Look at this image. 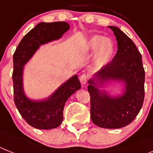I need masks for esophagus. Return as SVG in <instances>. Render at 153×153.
I'll list each match as a JSON object with an SVG mask.
<instances>
[{"label":"esophagus","mask_w":153,"mask_h":153,"mask_svg":"<svg viewBox=\"0 0 153 153\" xmlns=\"http://www.w3.org/2000/svg\"><path fill=\"white\" fill-rule=\"evenodd\" d=\"M79 80H80V82L82 84L85 85L87 83V81H88V77L85 74H82L79 78Z\"/></svg>","instance_id":"1"}]
</instances>
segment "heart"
<instances>
[{"mask_svg":"<svg viewBox=\"0 0 153 153\" xmlns=\"http://www.w3.org/2000/svg\"><path fill=\"white\" fill-rule=\"evenodd\" d=\"M87 52L95 51L93 64L96 68L101 69L112 61L115 54V44L109 38L102 36H93L88 39L85 45Z\"/></svg>","mask_w":153,"mask_h":153,"instance_id":"1","label":"heart"}]
</instances>
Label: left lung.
Returning <instances> with one entry per match:
<instances>
[{"mask_svg": "<svg viewBox=\"0 0 153 153\" xmlns=\"http://www.w3.org/2000/svg\"><path fill=\"white\" fill-rule=\"evenodd\" d=\"M117 41V52L108 65L88 80L91 119L98 127L120 128L134 120L145 97V70L142 55L133 41L119 28L108 26ZM109 81L123 82L122 95L112 97L100 90Z\"/></svg>", "mask_w": 153, "mask_h": 153, "instance_id": "obj_1", "label": "left lung"}]
</instances>
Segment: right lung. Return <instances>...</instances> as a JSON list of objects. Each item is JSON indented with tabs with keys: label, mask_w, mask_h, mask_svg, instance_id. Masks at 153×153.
Segmentation results:
<instances>
[{
	"label": "right lung",
	"mask_w": 153,
	"mask_h": 153,
	"mask_svg": "<svg viewBox=\"0 0 153 153\" xmlns=\"http://www.w3.org/2000/svg\"><path fill=\"white\" fill-rule=\"evenodd\" d=\"M70 25L65 22H40L23 37L13 56L14 100L23 119L37 129H53L63 121L65 102L73 93L81 88L78 75L62 84L48 98L33 100L25 96L23 88L24 65L33 57L41 45L61 38Z\"/></svg>",
	"instance_id": "obj_1"
}]
</instances>
